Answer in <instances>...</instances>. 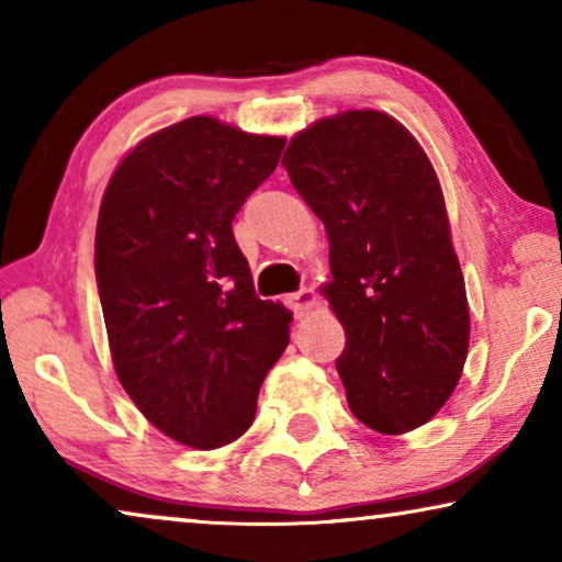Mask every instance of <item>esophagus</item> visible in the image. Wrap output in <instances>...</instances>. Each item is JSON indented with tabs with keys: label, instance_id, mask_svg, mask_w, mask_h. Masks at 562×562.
<instances>
[{
	"label": "esophagus",
	"instance_id": "1",
	"mask_svg": "<svg viewBox=\"0 0 562 562\" xmlns=\"http://www.w3.org/2000/svg\"><path fill=\"white\" fill-rule=\"evenodd\" d=\"M289 304H291V310H294L296 319H304L306 314L312 312V306L317 304V294H314V289H302V291H296V294L289 296Z\"/></svg>",
	"mask_w": 562,
	"mask_h": 562
}]
</instances>
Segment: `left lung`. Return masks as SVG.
Returning a JSON list of instances; mask_svg holds the SVG:
<instances>
[{"label": "left lung", "mask_w": 562, "mask_h": 562, "mask_svg": "<svg viewBox=\"0 0 562 562\" xmlns=\"http://www.w3.org/2000/svg\"><path fill=\"white\" fill-rule=\"evenodd\" d=\"M281 164L327 229L350 412L381 435L427 425L463 373L471 312L425 148L391 114L348 110L291 137Z\"/></svg>", "instance_id": "1"}]
</instances>
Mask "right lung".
Wrapping results in <instances>:
<instances>
[{
	"mask_svg": "<svg viewBox=\"0 0 562 562\" xmlns=\"http://www.w3.org/2000/svg\"><path fill=\"white\" fill-rule=\"evenodd\" d=\"M286 137L210 114L135 145L97 220L94 268L122 389L171 440L214 450L248 432L291 312L260 302L233 220Z\"/></svg>",
	"mask_w": 562,
	"mask_h": 562,
	"instance_id": "right-lung-1",
	"label": "right lung"
}]
</instances>
